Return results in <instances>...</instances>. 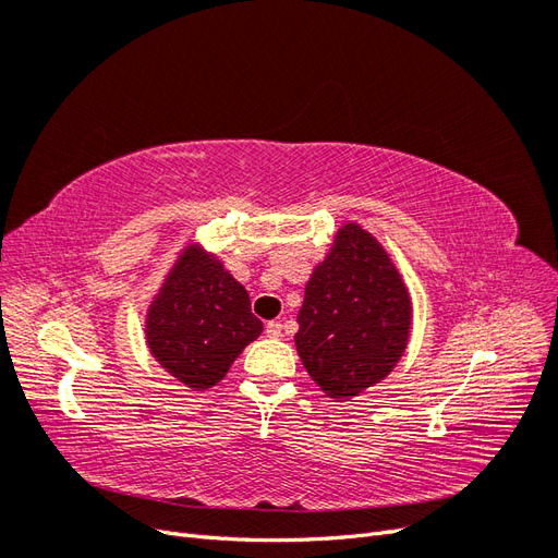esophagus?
Returning <instances> with one entry per match:
<instances>
[{"label": "esophagus", "instance_id": "obj_1", "mask_svg": "<svg viewBox=\"0 0 558 558\" xmlns=\"http://www.w3.org/2000/svg\"><path fill=\"white\" fill-rule=\"evenodd\" d=\"M265 335L267 337H279L281 335V324H279V320H267V324H265Z\"/></svg>", "mask_w": 558, "mask_h": 558}]
</instances>
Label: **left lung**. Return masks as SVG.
I'll return each instance as SVG.
<instances>
[{"label":"left lung","instance_id":"1","mask_svg":"<svg viewBox=\"0 0 558 558\" xmlns=\"http://www.w3.org/2000/svg\"><path fill=\"white\" fill-rule=\"evenodd\" d=\"M410 318L408 289L386 251L347 226L307 283L295 347L330 398H349L391 373L408 347Z\"/></svg>","mask_w":558,"mask_h":558}]
</instances>
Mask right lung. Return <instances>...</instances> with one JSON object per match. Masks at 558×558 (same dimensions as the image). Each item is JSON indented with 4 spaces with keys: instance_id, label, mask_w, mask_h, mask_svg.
<instances>
[{
    "instance_id": "obj_1",
    "label": "right lung",
    "mask_w": 558,
    "mask_h": 558,
    "mask_svg": "<svg viewBox=\"0 0 558 558\" xmlns=\"http://www.w3.org/2000/svg\"><path fill=\"white\" fill-rule=\"evenodd\" d=\"M260 330L244 286L195 248L174 265L146 324L160 365L197 391L221 381Z\"/></svg>"
}]
</instances>
